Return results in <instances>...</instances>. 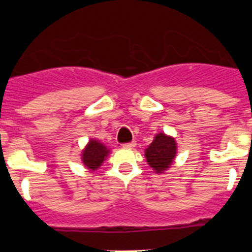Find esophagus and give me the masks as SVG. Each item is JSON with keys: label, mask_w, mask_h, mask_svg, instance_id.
<instances>
[{"label": "esophagus", "mask_w": 252, "mask_h": 252, "mask_svg": "<svg viewBox=\"0 0 252 252\" xmlns=\"http://www.w3.org/2000/svg\"><path fill=\"white\" fill-rule=\"evenodd\" d=\"M135 141H131V142H128V144H124L123 147L124 149H134L135 147Z\"/></svg>", "instance_id": "1"}]
</instances>
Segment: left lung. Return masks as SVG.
I'll return each mask as SVG.
<instances>
[{"label":"left lung","mask_w":252,"mask_h":252,"mask_svg":"<svg viewBox=\"0 0 252 252\" xmlns=\"http://www.w3.org/2000/svg\"><path fill=\"white\" fill-rule=\"evenodd\" d=\"M177 152V141L173 136L158 133L155 135L151 144L145 149V158L155 173L162 174L168 171L174 163Z\"/></svg>","instance_id":"1"}]
</instances>
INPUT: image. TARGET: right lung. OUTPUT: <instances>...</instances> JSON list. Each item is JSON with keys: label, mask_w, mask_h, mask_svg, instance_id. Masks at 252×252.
<instances>
[{"label": "right lung", "mask_w": 252, "mask_h": 252, "mask_svg": "<svg viewBox=\"0 0 252 252\" xmlns=\"http://www.w3.org/2000/svg\"><path fill=\"white\" fill-rule=\"evenodd\" d=\"M111 154V150L97 139L91 138L86 146L81 150V162L90 172L96 171L102 166L105 159Z\"/></svg>", "instance_id": "1"}]
</instances>
